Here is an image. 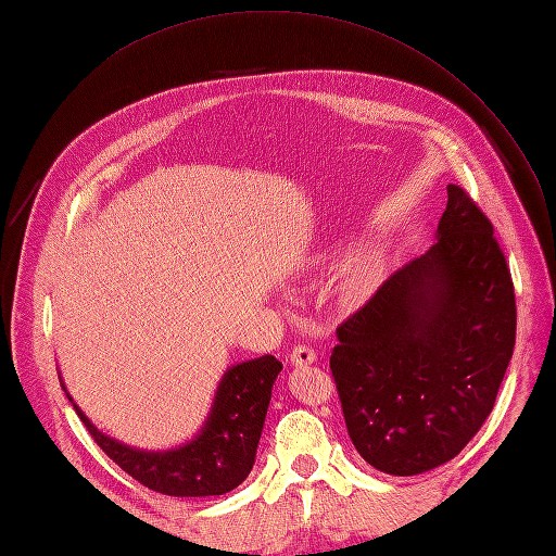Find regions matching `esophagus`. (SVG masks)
I'll return each mask as SVG.
<instances>
[{"instance_id":"obj_1","label":"esophagus","mask_w":556,"mask_h":556,"mask_svg":"<svg viewBox=\"0 0 556 556\" xmlns=\"http://www.w3.org/2000/svg\"><path fill=\"white\" fill-rule=\"evenodd\" d=\"M315 352L308 346V344H298L293 346V352H290V363H293L295 367H302V365H311L315 361Z\"/></svg>"}]
</instances>
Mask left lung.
I'll use <instances>...</instances> for the list:
<instances>
[{"label":"left lung","instance_id":"1","mask_svg":"<svg viewBox=\"0 0 556 556\" xmlns=\"http://www.w3.org/2000/svg\"><path fill=\"white\" fill-rule=\"evenodd\" d=\"M331 374L349 437L390 476L453 459L493 410L516 342L505 252L476 200L448 185L434 245L336 329Z\"/></svg>","mask_w":556,"mask_h":556}]
</instances>
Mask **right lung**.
I'll use <instances>...</instances> for the list:
<instances>
[{"mask_svg":"<svg viewBox=\"0 0 556 556\" xmlns=\"http://www.w3.org/2000/svg\"><path fill=\"white\" fill-rule=\"evenodd\" d=\"M279 371L281 363L275 356H261L227 369L202 432L175 451L149 453L130 448L99 432L78 405L74 410L99 448L139 484L178 498L223 495L237 489L252 471Z\"/></svg>","mask_w":556,"mask_h":556,"instance_id":"1","label":"right lung"}]
</instances>
